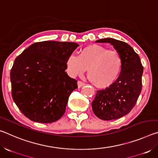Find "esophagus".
Instances as JSON below:
<instances>
[{
	"label": "esophagus",
	"mask_w": 158,
	"mask_h": 158,
	"mask_svg": "<svg viewBox=\"0 0 158 158\" xmlns=\"http://www.w3.org/2000/svg\"><path fill=\"white\" fill-rule=\"evenodd\" d=\"M77 85H78V88H81V87H82V86H84V83H83V82L79 81L78 82H77Z\"/></svg>",
	"instance_id": "obj_1"
}]
</instances>
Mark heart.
<instances>
[{
    "label": "heart",
    "instance_id": "1",
    "mask_svg": "<svg viewBox=\"0 0 158 158\" xmlns=\"http://www.w3.org/2000/svg\"><path fill=\"white\" fill-rule=\"evenodd\" d=\"M65 63L69 75H82L88 69L89 81L99 89H106L119 78L123 67V58L116 49L91 44L80 50L78 56L74 54L68 56Z\"/></svg>",
    "mask_w": 158,
    "mask_h": 158
}]
</instances>
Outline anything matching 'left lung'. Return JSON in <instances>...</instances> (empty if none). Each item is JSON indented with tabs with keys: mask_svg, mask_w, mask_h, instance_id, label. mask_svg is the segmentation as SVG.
Returning a JSON list of instances; mask_svg holds the SVG:
<instances>
[{
	"mask_svg": "<svg viewBox=\"0 0 158 158\" xmlns=\"http://www.w3.org/2000/svg\"><path fill=\"white\" fill-rule=\"evenodd\" d=\"M95 42H106L121 53L123 67L119 78L110 87L98 90L92 109L95 115L104 121L120 118L127 115L135 105L141 91L143 68L140 58L126 42L106 37Z\"/></svg>",
	"mask_w": 158,
	"mask_h": 158,
	"instance_id": "8db88e82",
	"label": "left lung"
}]
</instances>
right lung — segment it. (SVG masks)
<instances>
[{
  "instance_id": "1",
  "label": "right lung",
  "mask_w": 158,
  "mask_h": 158,
  "mask_svg": "<svg viewBox=\"0 0 158 158\" xmlns=\"http://www.w3.org/2000/svg\"><path fill=\"white\" fill-rule=\"evenodd\" d=\"M74 42L44 41L31 44L16 58L10 72L13 100L31 121L49 123L65 111L77 80L65 72Z\"/></svg>"
}]
</instances>
